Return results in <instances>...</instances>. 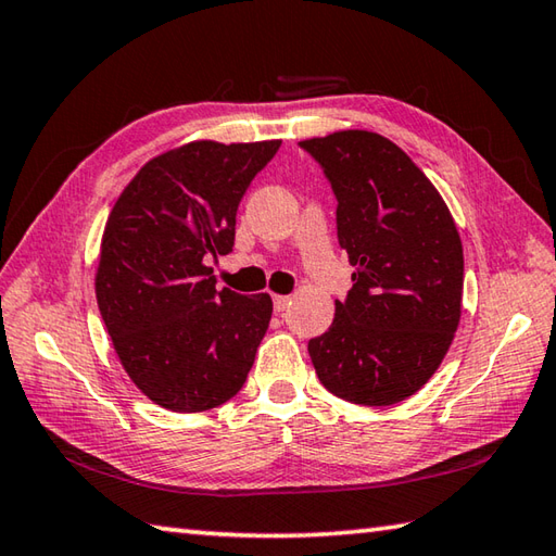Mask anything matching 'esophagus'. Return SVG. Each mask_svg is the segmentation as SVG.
<instances>
[{"label":"esophagus","mask_w":556,"mask_h":556,"mask_svg":"<svg viewBox=\"0 0 556 556\" xmlns=\"http://www.w3.org/2000/svg\"><path fill=\"white\" fill-rule=\"evenodd\" d=\"M275 313H285L289 305H291V296H275Z\"/></svg>","instance_id":"esophagus-1"}]
</instances>
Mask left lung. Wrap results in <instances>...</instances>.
Here are the masks:
<instances>
[{
	"instance_id": "left-lung-1",
	"label": "left lung",
	"mask_w": 556,
	"mask_h": 556,
	"mask_svg": "<svg viewBox=\"0 0 556 556\" xmlns=\"http://www.w3.org/2000/svg\"><path fill=\"white\" fill-rule=\"evenodd\" d=\"M337 195V239L356 267L325 334L308 341L323 387L361 406L416 394L452 346L464 248L442 195L380 134L339 131L299 143Z\"/></svg>"
}]
</instances>
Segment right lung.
Wrapping results in <instances>:
<instances>
[{
    "label": "right lung",
    "instance_id": "obj_1",
    "mask_svg": "<svg viewBox=\"0 0 556 556\" xmlns=\"http://www.w3.org/2000/svg\"><path fill=\"white\" fill-rule=\"evenodd\" d=\"M281 140H198L150 160L116 200L96 277L116 356L157 406L198 413L241 392L271 299L217 289L207 257L233 248L236 210Z\"/></svg>",
    "mask_w": 556,
    "mask_h": 556
}]
</instances>
